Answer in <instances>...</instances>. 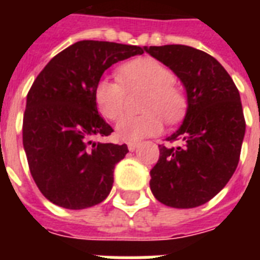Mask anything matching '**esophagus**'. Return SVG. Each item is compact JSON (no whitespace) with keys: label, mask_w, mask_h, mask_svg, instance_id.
Returning a JSON list of instances; mask_svg holds the SVG:
<instances>
[{"label":"esophagus","mask_w":260,"mask_h":260,"mask_svg":"<svg viewBox=\"0 0 260 260\" xmlns=\"http://www.w3.org/2000/svg\"><path fill=\"white\" fill-rule=\"evenodd\" d=\"M139 147L138 142H128V150L129 151H135Z\"/></svg>","instance_id":"34e87169"}]
</instances>
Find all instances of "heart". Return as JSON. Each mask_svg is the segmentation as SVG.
<instances>
[{
    "instance_id": "1",
    "label": "heart",
    "mask_w": 260,
    "mask_h": 260,
    "mask_svg": "<svg viewBox=\"0 0 260 260\" xmlns=\"http://www.w3.org/2000/svg\"><path fill=\"white\" fill-rule=\"evenodd\" d=\"M117 78L104 77L94 87V102L102 117L114 121L124 112L128 90H147L138 116H125L116 125V136L122 142H138L158 135L163 118L177 124L189 108L187 94L175 85V74L154 58H138L120 67Z\"/></svg>"
}]
</instances>
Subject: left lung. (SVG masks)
<instances>
[{"label": "left lung", "mask_w": 260, "mask_h": 260, "mask_svg": "<svg viewBox=\"0 0 260 260\" xmlns=\"http://www.w3.org/2000/svg\"><path fill=\"white\" fill-rule=\"evenodd\" d=\"M144 50L178 75L189 98L183 124L167 138L179 146H159L151 191L171 208H196L212 200L238 167L246 132L240 94L225 69L204 51L182 44Z\"/></svg>", "instance_id": "left-lung-1"}]
</instances>
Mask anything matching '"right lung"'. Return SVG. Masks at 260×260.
Segmentation results:
<instances>
[{
  "instance_id": "right-lung-1",
  "label": "right lung",
  "mask_w": 260,
  "mask_h": 260,
  "mask_svg": "<svg viewBox=\"0 0 260 260\" xmlns=\"http://www.w3.org/2000/svg\"><path fill=\"white\" fill-rule=\"evenodd\" d=\"M144 52L142 47L82 40L55 55L32 83L22 120L30 175L52 204L85 209L102 202L126 144L94 143L113 129L98 114L94 87L112 64Z\"/></svg>"
}]
</instances>
